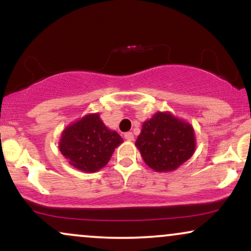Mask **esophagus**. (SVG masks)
Returning a JSON list of instances; mask_svg holds the SVG:
<instances>
[{
    "label": "esophagus",
    "instance_id": "obj_1",
    "mask_svg": "<svg viewBox=\"0 0 251 251\" xmlns=\"http://www.w3.org/2000/svg\"><path fill=\"white\" fill-rule=\"evenodd\" d=\"M124 137H125V139L128 140V142H132V140L134 139V135H133V133H132V132H127V133H125Z\"/></svg>",
    "mask_w": 251,
    "mask_h": 251
}]
</instances>
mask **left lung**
I'll return each mask as SVG.
<instances>
[{
	"mask_svg": "<svg viewBox=\"0 0 251 251\" xmlns=\"http://www.w3.org/2000/svg\"><path fill=\"white\" fill-rule=\"evenodd\" d=\"M135 146L155 172L175 171L195 153V129L170 112H157L143 123Z\"/></svg>",
	"mask_w": 251,
	"mask_h": 251,
	"instance_id": "8db88e82",
	"label": "left lung"
}]
</instances>
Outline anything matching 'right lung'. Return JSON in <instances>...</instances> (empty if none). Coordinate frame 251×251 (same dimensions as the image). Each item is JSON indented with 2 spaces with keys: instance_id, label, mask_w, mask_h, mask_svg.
I'll use <instances>...</instances> for the list:
<instances>
[{
  "instance_id": "add662e5",
  "label": "right lung",
  "mask_w": 251,
  "mask_h": 251,
  "mask_svg": "<svg viewBox=\"0 0 251 251\" xmlns=\"http://www.w3.org/2000/svg\"><path fill=\"white\" fill-rule=\"evenodd\" d=\"M123 142L116 131L102 123L99 113H91L63 129L59 150L72 166L92 174L106 166L114 150Z\"/></svg>"
}]
</instances>
